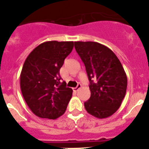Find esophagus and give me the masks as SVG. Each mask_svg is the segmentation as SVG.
Segmentation results:
<instances>
[{
  "label": "esophagus",
  "mask_w": 149,
  "mask_h": 149,
  "mask_svg": "<svg viewBox=\"0 0 149 149\" xmlns=\"http://www.w3.org/2000/svg\"><path fill=\"white\" fill-rule=\"evenodd\" d=\"M80 88H81V84L80 83H78V85H77V87L73 88V91H74V92H77V91H78V90Z\"/></svg>",
  "instance_id": "esophagus-1"
}]
</instances>
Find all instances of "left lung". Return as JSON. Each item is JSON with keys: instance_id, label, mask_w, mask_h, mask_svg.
<instances>
[{"instance_id": "1", "label": "left lung", "mask_w": 149, "mask_h": 149, "mask_svg": "<svg viewBox=\"0 0 149 149\" xmlns=\"http://www.w3.org/2000/svg\"><path fill=\"white\" fill-rule=\"evenodd\" d=\"M75 49L86 67L91 96L84 103L94 117H110L120 107L126 95L127 77L120 61L106 46L95 42H75Z\"/></svg>"}]
</instances>
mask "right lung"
Returning <instances> with one entry per match:
<instances>
[{"label":"right lung","mask_w":149,"mask_h":149,"mask_svg":"<svg viewBox=\"0 0 149 149\" xmlns=\"http://www.w3.org/2000/svg\"><path fill=\"white\" fill-rule=\"evenodd\" d=\"M72 48L73 42H45L25 61L20 74L21 92L37 117L57 119L67 109L72 90L61 82L60 70Z\"/></svg>","instance_id":"right-lung-1"}]
</instances>
